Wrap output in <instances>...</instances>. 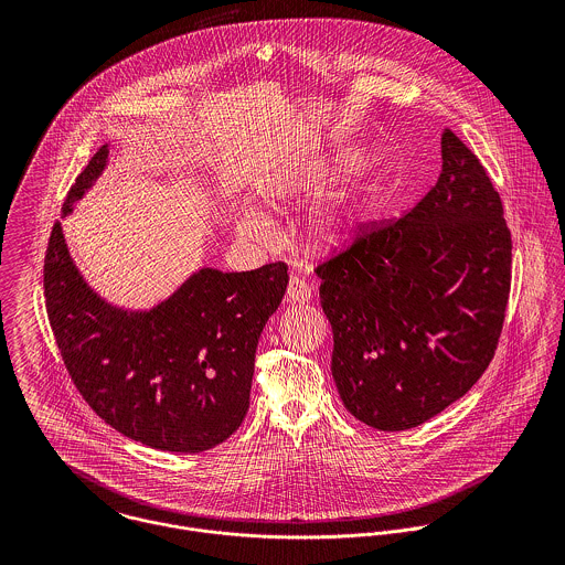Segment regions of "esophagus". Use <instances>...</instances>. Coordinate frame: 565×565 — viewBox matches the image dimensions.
<instances>
[{"label": "esophagus", "instance_id": "34e87169", "mask_svg": "<svg viewBox=\"0 0 565 565\" xmlns=\"http://www.w3.org/2000/svg\"><path fill=\"white\" fill-rule=\"evenodd\" d=\"M287 300L289 302H309L311 300V287L305 278L291 276L287 285Z\"/></svg>", "mask_w": 565, "mask_h": 565}]
</instances>
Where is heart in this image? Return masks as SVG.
Wrapping results in <instances>:
<instances>
[{
  "label": "heart",
  "instance_id": "obj_1",
  "mask_svg": "<svg viewBox=\"0 0 565 565\" xmlns=\"http://www.w3.org/2000/svg\"><path fill=\"white\" fill-rule=\"evenodd\" d=\"M354 169H356V162H343L337 173L330 171V173L322 175V180L326 184L337 182L341 175H345V173H350V171H354ZM370 211H372V204H356V206L345 209V211L339 213V215L328 217V220L323 222L322 228H320V239H322L323 245H326V247L345 245V243L354 237V233L359 231L361 222L370 215ZM263 228H265V224L258 222V220H243L242 222V231L243 233H247V235H258V233H263Z\"/></svg>",
  "mask_w": 565,
  "mask_h": 565
}]
</instances>
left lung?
Segmentation results:
<instances>
[{"label":"left lung","mask_w":565,"mask_h":565,"mask_svg":"<svg viewBox=\"0 0 565 565\" xmlns=\"http://www.w3.org/2000/svg\"><path fill=\"white\" fill-rule=\"evenodd\" d=\"M441 173L401 217L361 222L316 274L332 379L379 430L424 424L489 367L511 291V233L479 157L450 130Z\"/></svg>","instance_id":"8db88e82"}]
</instances>
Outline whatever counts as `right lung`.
<instances>
[{"label": "right lung", "instance_id": "1", "mask_svg": "<svg viewBox=\"0 0 565 565\" xmlns=\"http://www.w3.org/2000/svg\"><path fill=\"white\" fill-rule=\"evenodd\" d=\"M106 157L104 146L84 167L65 213ZM287 282L285 260L202 269L157 309L126 313L84 285L58 222L43 265L47 320L82 398L121 435L169 452L209 450L242 426L258 337Z\"/></svg>", "mask_w": 565, "mask_h": 565}]
</instances>
